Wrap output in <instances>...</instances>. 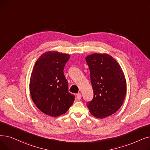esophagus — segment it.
<instances>
[{
  "mask_svg": "<svg viewBox=\"0 0 150 150\" xmlns=\"http://www.w3.org/2000/svg\"><path fill=\"white\" fill-rule=\"evenodd\" d=\"M76 98H77V99H79V100H80V99H81V93H78V94H76Z\"/></svg>",
  "mask_w": 150,
  "mask_h": 150,
  "instance_id": "1",
  "label": "esophagus"
}]
</instances>
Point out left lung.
Listing matches in <instances>:
<instances>
[{"instance_id": "1", "label": "left lung", "mask_w": 150, "mask_h": 150, "mask_svg": "<svg viewBox=\"0 0 150 150\" xmlns=\"http://www.w3.org/2000/svg\"><path fill=\"white\" fill-rule=\"evenodd\" d=\"M90 70L93 99L86 105L90 113L103 118L118 111L126 94L123 71L114 58L107 54L94 53L86 57Z\"/></svg>"}]
</instances>
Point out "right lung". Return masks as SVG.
<instances>
[{
  "label": "right lung",
  "instance_id": "add662e5",
  "mask_svg": "<svg viewBox=\"0 0 150 150\" xmlns=\"http://www.w3.org/2000/svg\"><path fill=\"white\" fill-rule=\"evenodd\" d=\"M70 55L57 51L42 54L36 61L30 80V93L37 107L43 113L56 117L72 105L75 96L69 92L64 69Z\"/></svg>",
  "mask_w": 150,
  "mask_h": 150
}]
</instances>
